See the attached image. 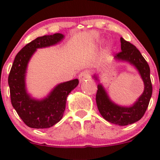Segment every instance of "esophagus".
I'll return each instance as SVG.
<instances>
[{
	"instance_id": "esophagus-1",
	"label": "esophagus",
	"mask_w": 160,
	"mask_h": 160,
	"mask_svg": "<svg viewBox=\"0 0 160 160\" xmlns=\"http://www.w3.org/2000/svg\"><path fill=\"white\" fill-rule=\"evenodd\" d=\"M90 79V75L87 71H83V72H80V75H79V80H80V83H83V82L87 81L88 80Z\"/></svg>"
}]
</instances>
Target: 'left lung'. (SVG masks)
<instances>
[{
	"instance_id": "left-lung-1",
	"label": "left lung",
	"mask_w": 160,
	"mask_h": 160,
	"mask_svg": "<svg viewBox=\"0 0 160 160\" xmlns=\"http://www.w3.org/2000/svg\"><path fill=\"white\" fill-rule=\"evenodd\" d=\"M120 40L122 51L116 54L114 59L119 62H128L136 69L144 83L143 93L132 105H119L111 99L104 87L100 83L99 75L94 74L92 77L98 81L96 103L101 116L111 123L125 126L138 122L144 115L151 99L152 87L149 64L139 50L123 38H121Z\"/></svg>"
}]
</instances>
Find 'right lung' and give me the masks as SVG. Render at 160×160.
<instances>
[{
  "label": "right lung",
  "instance_id": "right-lung-1",
  "mask_svg": "<svg viewBox=\"0 0 160 160\" xmlns=\"http://www.w3.org/2000/svg\"><path fill=\"white\" fill-rule=\"evenodd\" d=\"M65 35L61 33L38 37L27 44L14 58L8 77L13 108L26 125L32 128H49L62 119L70 92L78 79L56 85L45 98H33L26 88V73L31 58L38 49L59 44Z\"/></svg>",
  "mask_w": 160,
  "mask_h": 160
}]
</instances>
